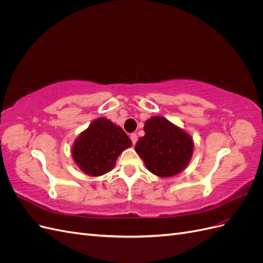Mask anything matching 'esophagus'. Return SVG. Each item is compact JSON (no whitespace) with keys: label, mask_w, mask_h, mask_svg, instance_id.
<instances>
[{"label":"esophagus","mask_w":263,"mask_h":263,"mask_svg":"<svg viewBox=\"0 0 263 263\" xmlns=\"http://www.w3.org/2000/svg\"><path fill=\"white\" fill-rule=\"evenodd\" d=\"M130 139H132V141H133V145H135L137 142V139H138V137H137V134H132L130 135Z\"/></svg>","instance_id":"34e87169"}]
</instances>
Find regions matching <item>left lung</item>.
<instances>
[{"instance_id": "8db88e82", "label": "left lung", "mask_w": 263, "mask_h": 263, "mask_svg": "<svg viewBox=\"0 0 263 263\" xmlns=\"http://www.w3.org/2000/svg\"><path fill=\"white\" fill-rule=\"evenodd\" d=\"M144 130L145 136L139 138L135 150L151 173L170 178L186 168L194 151L189 133L161 116L147 119Z\"/></svg>"}]
</instances>
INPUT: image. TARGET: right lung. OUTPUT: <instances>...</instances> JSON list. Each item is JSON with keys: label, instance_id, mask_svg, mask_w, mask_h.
I'll use <instances>...</instances> for the list:
<instances>
[{"label": "right lung", "instance_id": "add662e5", "mask_svg": "<svg viewBox=\"0 0 263 263\" xmlns=\"http://www.w3.org/2000/svg\"><path fill=\"white\" fill-rule=\"evenodd\" d=\"M130 146L132 140L121 127L100 117L77 137L71 155L82 172L100 177L112 170L118 156Z\"/></svg>", "mask_w": 263, "mask_h": 263}]
</instances>
